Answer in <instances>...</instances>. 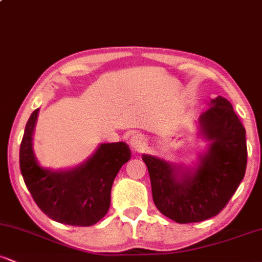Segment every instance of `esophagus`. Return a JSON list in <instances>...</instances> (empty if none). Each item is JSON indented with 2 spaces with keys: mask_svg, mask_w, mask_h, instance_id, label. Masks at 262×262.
Segmentation results:
<instances>
[{
  "mask_svg": "<svg viewBox=\"0 0 262 262\" xmlns=\"http://www.w3.org/2000/svg\"><path fill=\"white\" fill-rule=\"evenodd\" d=\"M129 143H130V146L135 150V151H140V150H143L146 145L145 138L141 134H134L133 137L130 138V140H129Z\"/></svg>",
  "mask_w": 262,
  "mask_h": 262,
  "instance_id": "esophagus-1",
  "label": "esophagus"
}]
</instances>
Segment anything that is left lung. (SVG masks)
<instances>
[{
    "mask_svg": "<svg viewBox=\"0 0 262 262\" xmlns=\"http://www.w3.org/2000/svg\"><path fill=\"white\" fill-rule=\"evenodd\" d=\"M196 122L207 141L193 166L143 154L152 200L176 223H196L217 215L235 193L246 170L245 128L227 98L218 96Z\"/></svg>",
    "mask_w": 262,
    "mask_h": 262,
    "instance_id": "8db88e82",
    "label": "left lung"
}]
</instances>
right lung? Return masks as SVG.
I'll return each instance as SVG.
<instances>
[{
	"instance_id": "obj_1",
	"label": "right lung",
	"mask_w": 262,
	"mask_h": 262,
	"mask_svg": "<svg viewBox=\"0 0 262 262\" xmlns=\"http://www.w3.org/2000/svg\"><path fill=\"white\" fill-rule=\"evenodd\" d=\"M39 108L27 122L19 149V166L33 200L53 221L76 227H90L107 214L111 189L117 173L130 160L124 141L102 143L85 161L64 170L39 165L33 150V134Z\"/></svg>"
}]
</instances>
